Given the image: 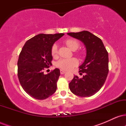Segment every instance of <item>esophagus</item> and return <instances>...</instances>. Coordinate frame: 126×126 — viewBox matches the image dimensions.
Listing matches in <instances>:
<instances>
[{"mask_svg": "<svg viewBox=\"0 0 126 126\" xmlns=\"http://www.w3.org/2000/svg\"><path fill=\"white\" fill-rule=\"evenodd\" d=\"M66 73V72L64 71V70H60V73H61V74H64V73Z\"/></svg>", "mask_w": 126, "mask_h": 126, "instance_id": "34e87169", "label": "esophagus"}]
</instances>
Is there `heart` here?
<instances>
[{"mask_svg": "<svg viewBox=\"0 0 126 126\" xmlns=\"http://www.w3.org/2000/svg\"><path fill=\"white\" fill-rule=\"evenodd\" d=\"M66 44L72 51H76L79 47V42L77 40L73 38L67 39L65 41ZM58 53V47L56 44L52 46L51 48V54L53 57H56ZM79 56H81V53H78ZM78 64V61L76 59H62L56 63V66L60 69L64 70H70L73 69Z\"/></svg>", "mask_w": 126, "mask_h": 126, "instance_id": "heart-1", "label": "heart"}]
</instances>
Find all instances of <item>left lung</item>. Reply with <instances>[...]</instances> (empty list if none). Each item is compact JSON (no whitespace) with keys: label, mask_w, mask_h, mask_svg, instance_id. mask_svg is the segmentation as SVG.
Instances as JSON below:
<instances>
[{"label":"left lung","mask_w":126,"mask_h":126,"mask_svg":"<svg viewBox=\"0 0 126 126\" xmlns=\"http://www.w3.org/2000/svg\"><path fill=\"white\" fill-rule=\"evenodd\" d=\"M69 35L80 40L86 48V58L79 66V78L74 76L69 83V88L73 94L87 97L94 95L104 84L108 73V54L102 40L90 32L67 33Z\"/></svg>","instance_id":"left-lung-1"}]
</instances>
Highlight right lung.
Returning <instances> with one entry per match:
<instances>
[{
  "mask_svg": "<svg viewBox=\"0 0 126 126\" xmlns=\"http://www.w3.org/2000/svg\"><path fill=\"white\" fill-rule=\"evenodd\" d=\"M63 35L38 34L22 48L18 61V79L24 90L35 99H47L57 89L60 70L56 68L46 75L44 70L52 65V46Z\"/></svg>",
  "mask_w": 126,
  "mask_h": 126,
  "instance_id": "obj_1",
  "label": "right lung"
}]
</instances>
